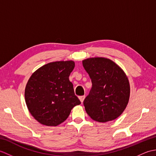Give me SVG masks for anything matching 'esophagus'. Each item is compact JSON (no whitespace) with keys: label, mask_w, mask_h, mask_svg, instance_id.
Listing matches in <instances>:
<instances>
[{"label":"esophagus","mask_w":156,"mask_h":156,"mask_svg":"<svg viewBox=\"0 0 156 156\" xmlns=\"http://www.w3.org/2000/svg\"><path fill=\"white\" fill-rule=\"evenodd\" d=\"M79 99H80V101H81V102H83L84 98H85V96H80V97H78Z\"/></svg>","instance_id":"1"}]
</instances>
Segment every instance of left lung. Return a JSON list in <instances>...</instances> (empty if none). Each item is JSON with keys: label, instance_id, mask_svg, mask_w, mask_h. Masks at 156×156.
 Here are the masks:
<instances>
[{"label": "left lung", "instance_id": "8db88e82", "mask_svg": "<svg viewBox=\"0 0 156 156\" xmlns=\"http://www.w3.org/2000/svg\"><path fill=\"white\" fill-rule=\"evenodd\" d=\"M82 65L92 82V88L83 102L88 115L101 122L117 119L127 107L130 94L124 72L105 58L84 59Z\"/></svg>", "mask_w": 156, "mask_h": 156}]
</instances>
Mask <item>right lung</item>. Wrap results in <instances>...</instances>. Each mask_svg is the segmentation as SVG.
I'll return each instance as SVG.
<instances>
[{
    "mask_svg": "<svg viewBox=\"0 0 156 156\" xmlns=\"http://www.w3.org/2000/svg\"><path fill=\"white\" fill-rule=\"evenodd\" d=\"M74 66L73 61L49 63L29 78L25 102L30 113L41 124L59 125L68 117L73 107L81 103L69 80Z\"/></svg>",
    "mask_w": 156,
    "mask_h": 156,
    "instance_id": "1",
    "label": "right lung"
}]
</instances>
